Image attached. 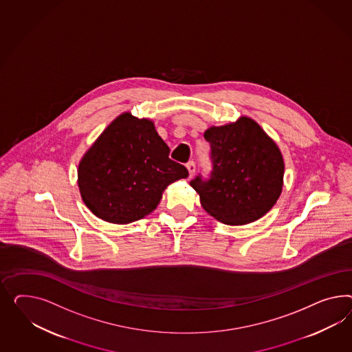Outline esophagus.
<instances>
[{"label":"esophagus","mask_w":352,"mask_h":352,"mask_svg":"<svg viewBox=\"0 0 352 352\" xmlns=\"http://www.w3.org/2000/svg\"><path fill=\"white\" fill-rule=\"evenodd\" d=\"M186 168H187V170H188V174H190V177H192V175L195 174V170H196V165H195V162H187Z\"/></svg>","instance_id":"esophagus-1"}]
</instances>
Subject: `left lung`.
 Here are the masks:
<instances>
[{
	"mask_svg": "<svg viewBox=\"0 0 352 352\" xmlns=\"http://www.w3.org/2000/svg\"><path fill=\"white\" fill-rule=\"evenodd\" d=\"M204 137L211 146L212 171L209 181H190L201 206L228 226L264 217L283 190L285 162L276 143L248 116L212 125Z\"/></svg>",
	"mask_w": 352,
	"mask_h": 352,
	"instance_id": "1",
	"label": "left lung"
}]
</instances>
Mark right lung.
<instances>
[{"instance_id":"right-lung-1","label":"right lung","mask_w":352,"mask_h":352,"mask_svg":"<svg viewBox=\"0 0 352 352\" xmlns=\"http://www.w3.org/2000/svg\"><path fill=\"white\" fill-rule=\"evenodd\" d=\"M169 147L147 118L126 111L115 118L78 165L82 200L97 218L129 224L157 208L162 192L188 177L169 159Z\"/></svg>"}]
</instances>
